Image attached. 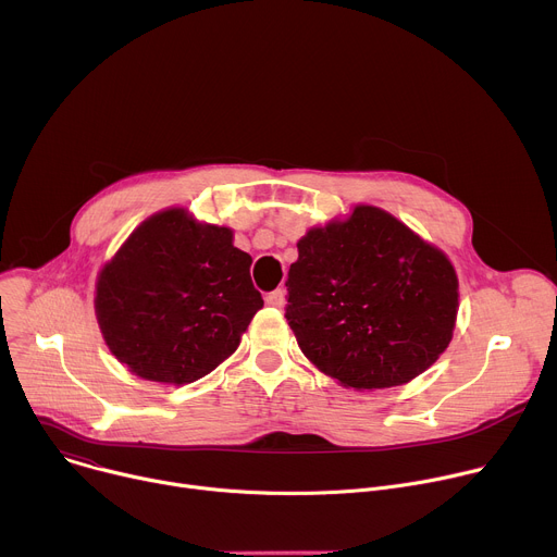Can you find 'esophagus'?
<instances>
[{
	"label": "esophagus",
	"mask_w": 557,
	"mask_h": 557,
	"mask_svg": "<svg viewBox=\"0 0 557 557\" xmlns=\"http://www.w3.org/2000/svg\"><path fill=\"white\" fill-rule=\"evenodd\" d=\"M264 301H267L269 306H273V308H282V306H284V290H273V293H269V295L264 297Z\"/></svg>",
	"instance_id": "1"
}]
</instances>
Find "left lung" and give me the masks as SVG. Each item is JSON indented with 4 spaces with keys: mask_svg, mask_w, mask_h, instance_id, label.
<instances>
[{
    "mask_svg": "<svg viewBox=\"0 0 557 557\" xmlns=\"http://www.w3.org/2000/svg\"><path fill=\"white\" fill-rule=\"evenodd\" d=\"M297 251L286 319L323 374L354 389L398 387L448 347L455 269L392 214L358 206L347 221L310 230Z\"/></svg>",
    "mask_w": 557,
    "mask_h": 557,
    "instance_id": "left-lung-1",
    "label": "left lung"
}]
</instances>
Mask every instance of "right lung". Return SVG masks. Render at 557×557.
Segmentation results:
<instances>
[{
  "mask_svg": "<svg viewBox=\"0 0 557 557\" xmlns=\"http://www.w3.org/2000/svg\"><path fill=\"white\" fill-rule=\"evenodd\" d=\"M249 267L232 230L185 210L150 216L98 277L96 314L109 349L146 381L203 379L264 306Z\"/></svg>",
  "mask_w": 557,
  "mask_h": 557,
  "instance_id": "1",
  "label": "right lung"
}]
</instances>
